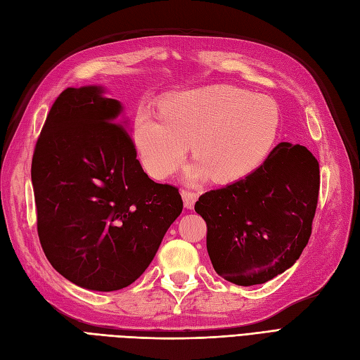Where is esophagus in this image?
Returning <instances> with one entry per match:
<instances>
[{
    "label": "esophagus",
    "mask_w": 360,
    "mask_h": 360,
    "mask_svg": "<svg viewBox=\"0 0 360 360\" xmlns=\"http://www.w3.org/2000/svg\"><path fill=\"white\" fill-rule=\"evenodd\" d=\"M181 195H182L184 205H186V208H193V207H195L196 200H198V198H199V195H198L196 191L186 190V188L181 190Z\"/></svg>",
    "instance_id": "34e87169"
}]
</instances>
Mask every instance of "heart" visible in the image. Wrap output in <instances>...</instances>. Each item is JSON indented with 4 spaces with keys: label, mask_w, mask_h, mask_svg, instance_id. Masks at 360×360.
Instances as JSON below:
<instances>
[{
    "label": "heart",
    "mask_w": 360,
    "mask_h": 360,
    "mask_svg": "<svg viewBox=\"0 0 360 360\" xmlns=\"http://www.w3.org/2000/svg\"><path fill=\"white\" fill-rule=\"evenodd\" d=\"M280 129L278 105L236 85L186 89L164 98L161 112L141 108L132 140L143 169L155 179L176 172L191 149V181L228 184L250 176L269 155Z\"/></svg>",
    "instance_id": "1"
}]
</instances>
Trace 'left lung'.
<instances>
[{"label":"left lung","mask_w":360,"mask_h":360,"mask_svg":"<svg viewBox=\"0 0 360 360\" xmlns=\"http://www.w3.org/2000/svg\"><path fill=\"white\" fill-rule=\"evenodd\" d=\"M319 195V164L307 147L280 143L250 176L204 193L195 204L207 222L214 271L237 285L272 280L309 243Z\"/></svg>","instance_id":"1"}]
</instances>
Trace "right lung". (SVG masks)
<instances>
[{
	"instance_id": "add662e5",
	"label": "right lung",
	"mask_w": 360,
	"mask_h": 360,
	"mask_svg": "<svg viewBox=\"0 0 360 360\" xmlns=\"http://www.w3.org/2000/svg\"><path fill=\"white\" fill-rule=\"evenodd\" d=\"M98 86L54 100L32 160L39 242L80 288H127L150 264L182 211L179 190L144 173L122 105Z\"/></svg>"
}]
</instances>
